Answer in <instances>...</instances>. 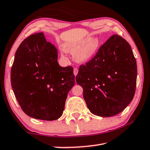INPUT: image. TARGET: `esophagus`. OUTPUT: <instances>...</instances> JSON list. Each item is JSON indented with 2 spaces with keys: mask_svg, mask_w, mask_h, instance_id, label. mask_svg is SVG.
<instances>
[{
  "mask_svg": "<svg viewBox=\"0 0 150 150\" xmlns=\"http://www.w3.org/2000/svg\"><path fill=\"white\" fill-rule=\"evenodd\" d=\"M78 71H79V70H78L77 68H74V69H73V73H74L75 76H76V75H77Z\"/></svg>",
  "mask_w": 150,
  "mask_h": 150,
  "instance_id": "esophagus-1",
  "label": "esophagus"
}]
</instances>
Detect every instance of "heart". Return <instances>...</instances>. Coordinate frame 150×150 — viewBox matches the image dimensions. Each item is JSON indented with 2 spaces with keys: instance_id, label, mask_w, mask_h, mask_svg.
I'll return each mask as SVG.
<instances>
[{
  "instance_id": "heart-1",
  "label": "heart",
  "mask_w": 150,
  "mask_h": 150,
  "mask_svg": "<svg viewBox=\"0 0 150 150\" xmlns=\"http://www.w3.org/2000/svg\"><path fill=\"white\" fill-rule=\"evenodd\" d=\"M100 42L97 38L88 36L74 44H66L64 50L67 52L75 53V59L79 63H85L91 60L96 54ZM62 55L64 57L62 53Z\"/></svg>"
}]
</instances>
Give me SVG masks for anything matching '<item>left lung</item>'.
Here are the masks:
<instances>
[{
    "label": "left lung",
    "instance_id": "1",
    "mask_svg": "<svg viewBox=\"0 0 150 150\" xmlns=\"http://www.w3.org/2000/svg\"><path fill=\"white\" fill-rule=\"evenodd\" d=\"M137 79L136 61L130 44L113 35L92 59L81 65L76 81L93 115L109 117L124 110L132 100Z\"/></svg>",
    "mask_w": 150,
    "mask_h": 150
}]
</instances>
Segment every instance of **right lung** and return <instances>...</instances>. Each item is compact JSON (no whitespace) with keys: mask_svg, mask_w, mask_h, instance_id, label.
<instances>
[{"mask_svg":"<svg viewBox=\"0 0 150 150\" xmlns=\"http://www.w3.org/2000/svg\"><path fill=\"white\" fill-rule=\"evenodd\" d=\"M11 81L25 114L39 120H54L62 115L75 75L72 67L59 66L57 49L40 32L29 35L17 49Z\"/></svg>","mask_w":150,"mask_h":150,"instance_id":"add662e5","label":"right lung"}]
</instances>
